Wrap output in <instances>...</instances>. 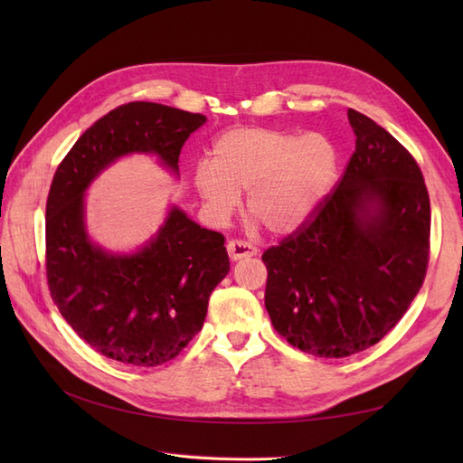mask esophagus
<instances>
[{
    "mask_svg": "<svg viewBox=\"0 0 463 463\" xmlns=\"http://www.w3.org/2000/svg\"><path fill=\"white\" fill-rule=\"evenodd\" d=\"M228 255L232 260H241V259L257 255V247L253 243H247L241 240H232L228 241Z\"/></svg>",
    "mask_w": 463,
    "mask_h": 463,
    "instance_id": "34e87169",
    "label": "esophagus"
}]
</instances>
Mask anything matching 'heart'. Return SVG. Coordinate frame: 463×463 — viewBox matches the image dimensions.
Returning a JSON list of instances; mask_svg holds the SVG:
<instances>
[{"instance_id": "1", "label": "heart", "mask_w": 463, "mask_h": 463, "mask_svg": "<svg viewBox=\"0 0 463 463\" xmlns=\"http://www.w3.org/2000/svg\"><path fill=\"white\" fill-rule=\"evenodd\" d=\"M335 170L326 137L240 128L218 137L210 162L197 164L194 187L210 216L226 222L247 191V210L276 233L299 228L325 197Z\"/></svg>"}]
</instances>
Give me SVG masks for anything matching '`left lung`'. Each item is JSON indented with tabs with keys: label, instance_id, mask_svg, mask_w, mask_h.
<instances>
[{
	"label": "left lung",
	"instance_id": "left-lung-1",
	"mask_svg": "<svg viewBox=\"0 0 463 463\" xmlns=\"http://www.w3.org/2000/svg\"><path fill=\"white\" fill-rule=\"evenodd\" d=\"M355 152L311 220L264 250L276 332L317 357L363 352L398 325L429 264L430 203L411 154L347 109Z\"/></svg>",
	"mask_w": 463,
	"mask_h": 463
}]
</instances>
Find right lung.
I'll return each mask as SVG.
<instances>
[{
    "mask_svg": "<svg viewBox=\"0 0 463 463\" xmlns=\"http://www.w3.org/2000/svg\"><path fill=\"white\" fill-rule=\"evenodd\" d=\"M201 114L129 102L79 137L55 170L46 203V276L53 303L98 354L135 367L179 355L203 328L213 289L230 272L223 235L172 206L156 235L135 253L94 245L85 191L128 154H154L174 175Z\"/></svg>",
    "mask_w": 463,
    "mask_h": 463,
    "instance_id": "1",
    "label": "right lung"
}]
</instances>
